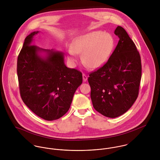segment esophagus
I'll use <instances>...</instances> for the list:
<instances>
[{
    "label": "esophagus",
    "instance_id": "1",
    "mask_svg": "<svg viewBox=\"0 0 160 160\" xmlns=\"http://www.w3.org/2000/svg\"><path fill=\"white\" fill-rule=\"evenodd\" d=\"M82 79H83V81L86 82L87 81V79H88V76L85 74H82Z\"/></svg>",
    "mask_w": 160,
    "mask_h": 160
}]
</instances>
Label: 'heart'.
<instances>
[{
    "instance_id": "heart-1",
    "label": "heart",
    "mask_w": 160,
    "mask_h": 160,
    "mask_svg": "<svg viewBox=\"0 0 160 160\" xmlns=\"http://www.w3.org/2000/svg\"><path fill=\"white\" fill-rule=\"evenodd\" d=\"M113 37L102 31H93L75 39L68 50V58L75 63L82 53V62L91 68L102 67L114 49Z\"/></svg>"
}]
</instances>
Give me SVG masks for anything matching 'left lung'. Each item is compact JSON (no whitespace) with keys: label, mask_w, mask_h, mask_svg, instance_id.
<instances>
[{"label":"left lung","mask_w":160,"mask_h":160,"mask_svg":"<svg viewBox=\"0 0 160 160\" xmlns=\"http://www.w3.org/2000/svg\"><path fill=\"white\" fill-rule=\"evenodd\" d=\"M119 41L107 62L89 74L93 107L111 118L125 113L137 99L142 76L139 52L126 30L118 26Z\"/></svg>","instance_id":"left-lung-1"}]
</instances>
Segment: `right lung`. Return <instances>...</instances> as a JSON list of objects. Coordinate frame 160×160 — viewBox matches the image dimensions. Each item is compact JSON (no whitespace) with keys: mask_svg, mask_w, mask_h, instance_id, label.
<instances>
[{"mask_svg":"<svg viewBox=\"0 0 160 160\" xmlns=\"http://www.w3.org/2000/svg\"><path fill=\"white\" fill-rule=\"evenodd\" d=\"M38 32H32L25 38L18 57L20 92L23 102L34 113L53 121L68 111L82 76L79 71L67 67L63 52L32 45ZM42 52L45 56L40 54Z\"/></svg>","mask_w":160,"mask_h":160,"instance_id":"obj_1","label":"right lung"}]
</instances>
